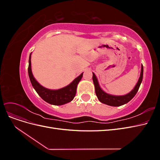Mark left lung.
I'll return each instance as SVG.
<instances>
[{
	"instance_id": "obj_1",
	"label": "left lung",
	"mask_w": 160,
	"mask_h": 160,
	"mask_svg": "<svg viewBox=\"0 0 160 160\" xmlns=\"http://www.w3.org/2000/svg\"><path fill=\"white\" fill-rule=\"evenodd\" d=\"M143 65H142L141 74H140L138 82L137 83L136 85H135L134 89L131 91L130 93H129L128 94L125 95L115 96V95H112L106 93L105 92H104L102 89H101L98 83V79H97L96 76L93 72V81L95 85L96 95L101 103L108 105L115 106V107H116V106H121L127 103L131 99H133V98L135 95H136L137 92L140 87V85L142 83V81L143 79Z\"/></svg>"
}]
</instances>
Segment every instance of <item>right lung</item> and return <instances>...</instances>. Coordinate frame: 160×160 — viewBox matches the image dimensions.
<instances>
[{"mask_svg":"<svg viewBox=\"0 0 160 160\" xmlns=\"http://www.w3.org/2000/svg\"><path fill=\"white\" fill-rule=\"evenodd\" d=\"M31 53L29 56V60H28V76H29L32 87L35 89L38 95L46 102L55 105H64L70 102L73 99L76 94L77 85H78L79 82L81 79L82 77H83V73H81L79 77H77L71 83L63 88L58 90H51L47 89L44 87L41 86L34 78L31 71Z\"/></svg>","mask_w":160,"mask_h":160,"instance_id":"1","label":"right lung"}]
</instances>
